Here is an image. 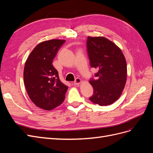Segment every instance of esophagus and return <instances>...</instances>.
Instances as JSON below:
<instances>
[{
  "instance_id": "esophagus-1",
  "label": "esophagus",
  "mask_w": 153,
  "mask_h": 153,
  "mask_svg": "<svg viewBox=\"0 0 153 153\" xmlns=\"http://www.w3.org/2000/svg\"><path fill=\"white\" fill-rule=\"evenodd\" d=\"M81 82H82V80H81L80 78H76L75 80V82H74V84L78 85V84H80Z\"/></svg>"
}]
</instances>
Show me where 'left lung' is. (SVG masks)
Segmentation results:
<instances>
[{
    "mask_svg": "<svg viewBox=\"0 0 153 153\" xmlns=\"http://www.w3.org/2000/svg\"><path fill=\"white\" fill-rule=\"evenodd\" d=\"M90 66L98 71L89 81L93 94L89 98L100 106L112 104L121 95L126 82L127 66L121 50L104 37H87Z\"/></svg>",
    "mask_w": 153,
    "mask_h": 153,
    "instance_id": "8db88e82",
    "label": "left lung"
}]
</instances>
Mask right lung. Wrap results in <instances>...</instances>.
Masks as SVG:
<instances>
[{
	"label": "right lung",
	"instance_id": "1",
	"mask_svg": "<svg viewBox=\"0 0 153 153\" xmlns=\"http://www.w3.org/2000/svg\"><path fill=\"white\" fill-rule=\"evenodd\" d=\"M65 40L52 39L38 44L25 64L24 80L30 99L37 106L51 110L65 99L68 87L59 79L52 65L53 59Z\"/></svg>",
	"mask_w": 153,
	"mask_h": 153
}]
</instances>
